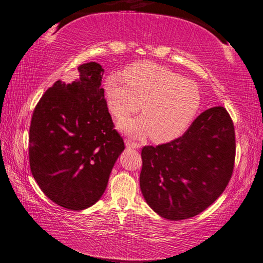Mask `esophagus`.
I'll list each match as a JSON object with an SVG mask.
<instances>
[{"mask_svg": "<svg viewBox=\"0 0 263 263\" xmlns=\"http://www.w3.org/2000/svg\"><path fill=\"white\" fill-rule=\"evenodd\" d=\"M125 144H126L127 147H130V148H135V149H139V148L141 147V144H140V143L132 141V140H130V139H125Z\"/></svg>", "mask_w": 263, "mask_h": 263, "instance_id": "1", "label": "esophagus"}]
</instances>
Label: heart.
Returning a JSON list of instances; mask_svg holds the SVG:
<instances>
[{
  "label": "heart",
  "instance_id": "b5f03b06",
  "mask_svg": "<svg viewBox=\"0 0 263 263\" xmlns=\"http://www.w3.org/2000/svg\"><path fill=\"white\" fill-rule=\"evenodd\" d=\"M124 76L106 79L107 107L119 120L136 113L140 106L143 115L121 122L122 130L136 138L150 135L155 142L164 143L182 136L191 125L201 105L199 87L193 81L153 62L132 64Z\"/></svg>",
  "mask_w": 263,
  "mask_h": 263
}]
</instances>
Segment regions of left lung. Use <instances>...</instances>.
Segmentation results:
<instances>
[{
	"label": "left lung",
	"instance_id": "obj_1",
	"mask_svg": "<svg viewBox=\"0 0 263 263\" xmlns=\"http://www.w3.org/2000/svg\"><path fill=\"white\" fill-rule=\"evenodd\" d=\"M235 130L228 111L201 113L180 138L141 152L140 187L155 212L170 220L199 215L224 192L235 163Z\"/></svg>",
	"mask_w": 263,
	"mask_h": 263
}]
</instances>
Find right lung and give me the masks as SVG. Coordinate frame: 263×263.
<instances>
[{
	"instance_id": "1",
	"label": "right lung",
	"mask_w": 263,
	"mask_h": 263,
	"mask_svg": "<svg viewBox=\"0 0 263 263\" xmlns=\"http://www.w3.org/2000/svg\"><path fill=\"white\" fill-rule=\"evenodd\" d=\"M103 72L96 62L80 65L76 79L58 80L32 113L31 174L48 199L69 210L97 202L124 150L106 104Z\"/></svg>"
}]
</instances>
